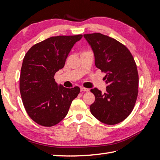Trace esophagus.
Here are the masks:
<instances>
[{
  "label": "esophagus",
  "mask_w": 160,
  "mask_h": 160,
  "mask_svg": "<svg viewBox=\"0 0 160 160\" xmlns=\"http://www.w3.org/2000/svg\"><path fill=\"white\" fill-rule=\"evenodd\" d=\"M80 91H82V92H83V91H84H84H85V92H88V91H89V89H87V88L81 87V88H80Z\"/></svg>",
  "instance_id": "esophagus-1"
}]
</instances>
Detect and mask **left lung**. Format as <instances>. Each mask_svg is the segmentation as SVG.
Wrapping results in <instances>:
<instances>
[{"instance_id": "1", "label": "left lung", "mask_w": 160, "mask_h": 160, "mask_svg": "<svg viewBox=\"0 0 160 160\" xmlns=\"http://www.w3.org/2000/svg\"><path fill=\"white\" fill-rule=\"evenodd\" d=\"M84 37L93 50L96 67L106 73V92L91 89L96 97L91 113L102 123H120L130 115L138 97L139 78L133 57L124 45L111 37L100 33Z\"/></svg>"}]
</instances>
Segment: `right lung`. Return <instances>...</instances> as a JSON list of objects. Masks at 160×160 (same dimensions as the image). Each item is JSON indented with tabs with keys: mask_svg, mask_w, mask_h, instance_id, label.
Returning a JSON list of instances; mask_svg holds the SVG:
<instances>
[{
	"mask_svg": "<svg viewBox=\"0 0 160 160\" xmlns=\"http://www.w3.org/2000/svg\"><path fill=\"white\" fill-rule=\"evenodd\" d=\"M82 35L58 36L32 46L25 58L20 76V91L27 113L44 127L62 121L80 88L58 85L54 75L62 69L67 58Z\"/></svg>",
	"mask_w": 160,
	"mask_h": 160,
	"instance_id": "1",
	"label": "right lung"
}]
</instances>
